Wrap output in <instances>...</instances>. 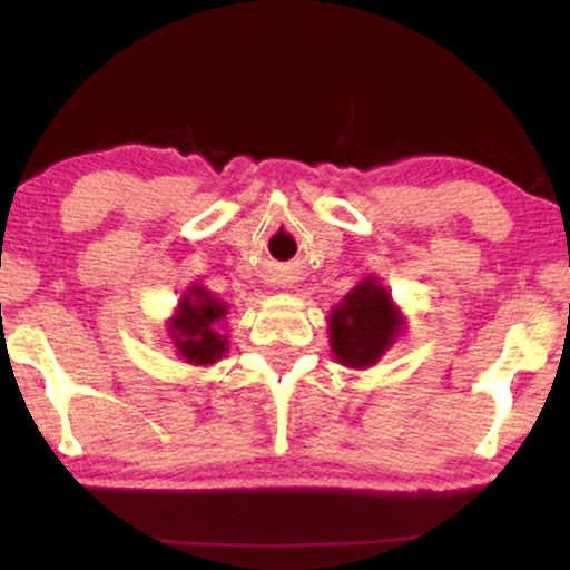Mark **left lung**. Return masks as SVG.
I'll use <instances>...</instances> for the list:
<instances>
[{"instance_id": "obj_1", "label": "left lung", "mask_w": 570, "mask_h": 570, "mask_svg": "<svg viewBox=\"0 0 570 570\" xmlns=\"http://www.w3.org/2000/svg\"><path fill=\"white\" fill-rule=\"evenodd\" d=\"M404 316L375 276L358 281L330 316V345L343 367H372L394 345Z\"/></svg>"}]
</instances>
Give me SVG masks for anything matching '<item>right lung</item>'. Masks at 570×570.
I'll use <instances>...</instances> for the list:
<instances>
[{
  "label": "right lung",
  "instance_id": "1",
  "mask_svg": "<svg viewBox=\"0 0 570 570\" xmlns=\"http://www.w3.org/2000/svg\"><path fill=\"white\" fill-rule=\"evenodd\" d=\"M227 303L214 297L203 284H193L181 294L176 316L168 322V335L174 348L189 364H214L227 353V335L219 332V322H225Z\"/></svg>",
  "mask_w": 570,
  "mask_h": 570
}]
</instances>
